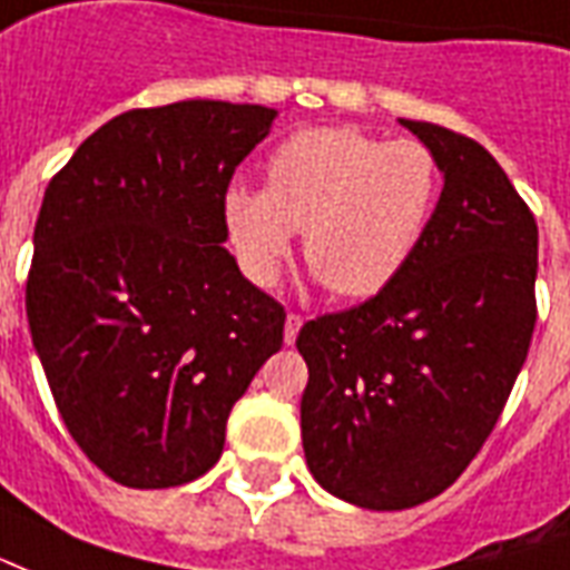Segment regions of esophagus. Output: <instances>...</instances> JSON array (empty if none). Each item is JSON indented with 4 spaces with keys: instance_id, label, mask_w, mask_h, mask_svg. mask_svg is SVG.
<instances>
[{
    "instance_id": "34e87169",
    "label": "esophagus",
    "mask_w": 570,
    "mask_h": 570,
    "mask_svg": "<svg viewBox=\"0 0 570 570\" xmlns=\"http://www.w3.org/2000/svg\"><path fill=\"white\" fill-rule=\"evenodd\" d=\"M302 314H286V326H284V341L286 344H293L298 338V328H302Z\"/></svg>"
}]
</instances>
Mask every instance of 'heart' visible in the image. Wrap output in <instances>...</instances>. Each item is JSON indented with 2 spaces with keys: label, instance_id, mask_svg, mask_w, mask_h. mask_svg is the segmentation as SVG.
<instances>
[{
  "label": "heart",
  "instance_id": "1",
  "mask_svg": "<svg viewBox=\"0 0 570 570\" xmlns=\"http://www.w3.org/2000/svg\"><path fill=\"white\" fill-rule=\"evenodd\" d=\"M444 168L416 138L353 126L305 129L265 163V189L232 184L223 223L253 284L272 286L305 238V259L341 298H368L411 265L435 223Z\"/></svg>",
  "mask_w": 570,
  "mask_h": 570
}]
</instances>
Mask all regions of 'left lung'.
I'll use <instances>...</instances> for the list:
<instances>
[{"label": "left lung", "instance_id": "8db88e82", "mask_svg": "<svg viewBox=\"0 0 570 570\" xmlns=\"http://www.w3.org/2000/svg\"><path fill=\"white\" fill-rule=\"evenodd\" d=\"M444 168L411 265L356 307L307 320L302 444L332 495L404 510L441 495L499 423L529 356L538 223L474 138L402 120Z\"/></svg>", "mask_w": 570, "mask_h": 570}]
</instances>
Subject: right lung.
Here are the masks:
<instances>
[{"instance_id": "obj_1", "label": "right lung", "mask_w": 570, "mask_h": 570, "mask_svg": "<svg viewBox=\"0 0 570 570\" xmlns=\"http://www.w3.org/2000/svg\"><path fill=\"white\" fill-rule=\"evenodd\" d=\"M274 117L214 99L132 108L45 189L29 332L69 435L114 483L202 478L284 344V305L223 247V196Z\"/></svg>"}]
</instances>
